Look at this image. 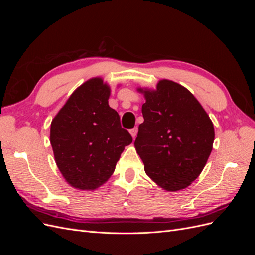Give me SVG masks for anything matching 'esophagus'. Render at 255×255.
I'll return each instance as SVG.
<instances>
[{
    "mask_svg": "<svg viewBox=\"0 0 255 255\" xmlns=\"http://www.w3.org/2000/svg\"><path fill=\"white\" fill-rule=\"evenodd\" d=\"M129 133H130V135H132V137L134 138L135 139V137L137 136V133H138V128H137V127H135L134 128H132L129 130Z\"/></svg>",
    "mask_w": 255,
    "mask_h": 255,
    "instance_id": "1",
    "label": "esophagus"
}]
</instances>
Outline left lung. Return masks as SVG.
I'll list each match as a JSON object with an SVG mask.
<instances>
[{"label": "left lung", "instance_id": "obj_1", "mask_svg": "<svg viewBox=\"0 0 255 255\" xmlns=\"http://www.w3.org/2000/svg\"><path fill=\"white\" fill-rule=\"evenodd\" d=\"M145 98L144 121L135 148L144 171L168 191L186 188L201 173L213 149V122L189 90L169 80L156 90L139 88Z\"/></svg>", "mask_w": 255, "mask_h": 255}]
</instances>
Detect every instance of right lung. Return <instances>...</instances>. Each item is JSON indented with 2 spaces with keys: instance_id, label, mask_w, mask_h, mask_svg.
Listing matches in <instances>:
<instances>
[{
  "instance_id": "add662e5",
  "label": "right lung",
  "mask_w": 255,
  "mask_h": 255,
  "mask_svg": "<svg viewBox=\"0 0 255 255\" xmlns=\"http://www.w3.org/2000/svg\"><path fill=\"white\" fill-rule=\"evenodd\" d=\"M111 89L100 78L85 82L52 120L56 165L72 187L94 190L110 179L125 146L133 141L109 105Z\"/></svg>"
}]
</instances>
